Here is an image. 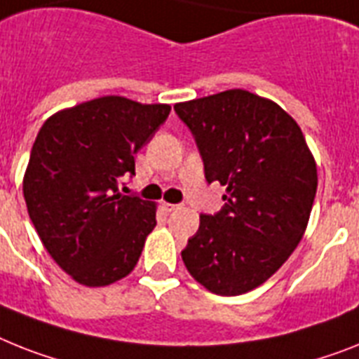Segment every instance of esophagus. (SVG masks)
I'll return each mask as SVG.
<instances>
[{
  "label": "esophagus",
  "mask_w": 359,
  "mask_h": 359,
  "mask_svg": "<svg viewBox=\"0 0 359 359\" xmlns=\"http://www.w3.org/2000/svg\"><path fill=\"white\" fill-rule=\"evenodd\" d=\"M165 209H167L168 212H172V211H177L180 205H177V203H165Z\"/></svg>",
  "instance_id": "34e87169"
}]
</instances>
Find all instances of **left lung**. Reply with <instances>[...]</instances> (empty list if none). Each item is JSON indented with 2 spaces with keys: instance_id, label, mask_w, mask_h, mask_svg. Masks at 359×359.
Listing matches in <instances>:
<instances>
[{
  "instance_id": "8db88e82",
  "label": "left lung",
  "mask_w": 359,
  "mask_h": 359,
  "mask_svg": "<svg viewBox=\"0 0 359 359\" xmlns=\"http://www.w3.org/2000/svg\"><path fill=\"white\" fill-rule=\"evenodd\" d=\"M194 135L205 180L224 207L200 215L182 251L189 273L216 295H240L288 260L306 229L318 168L299 124L273 100L227 90L174 106Z\"/></svg>"
}]
</instances>
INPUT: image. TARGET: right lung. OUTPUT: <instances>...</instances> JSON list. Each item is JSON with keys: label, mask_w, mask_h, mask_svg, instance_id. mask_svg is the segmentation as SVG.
Returning <instances> with one entry per match:
<instances>
[{"label": "right lung", "mask_w": 359, "mask_h": 359, "mask_svg": "<svg viewBox=\"0 0 359 359\" xmlns=\"http://www.w3.org/2000/svg\"><path fill=\"white\" fill-rule=\"evenodd\" d=\"M170 114L168 104L100 97L43 123L23 177L27 211L47 253L84 286H106L135 268L156 227V205L119 192L133 156Z\"/></svg>", "instance_id": "add662e5"}]
</instances>
